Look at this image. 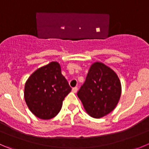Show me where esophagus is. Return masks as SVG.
Wrapping results in <instances>:
<instances>
[{"mask_svg": "<svg viewBox=\"0 0 149 149\" xmlns=\"http://www.w3.org/2000/svg\"><path fill=\"white\" fill-rule=\"evenodd\" d=\"M77 90H78L77 87H73V89H72V91H73V93H76V92H77Z\"/></svg>", "mask_w": 149, "mask_h": 149, "instance_id": "1", "label": "esophagus"}]
</instances>
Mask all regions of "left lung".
Here are the masks:
<instances>
[{
	"label": "left lung",
	"instance_id": "1",
	"mask_svg": "<svg viewBox=\"0 0 149 149\" xmlns=\"http://www.w3.org/2000/svg\"><path fill=\"white\" fill-rule=\"evenodd\" d=\"M77 95L89 115L101 118L110 113L120 100V79L109 67L99 62H94Z\"/></svg>",
	"mask_w": 149,
	"mask_h": 149
}]
</instances>
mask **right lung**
Segmentation results:
<instances>
[{"instance_id": "add662e5", "label": "right lung", "mask_w": 149, "mask_h": 149, "mask_svg": "<svg viewBox=\"0 0 149 149\" xmlns=\"http://www.w3.org/2000/svg\"><path fill=\"white\" fill-rule=\"evenodd\" d=\"M71 91L57 62H51L36 70L27 79L24 98L28 107L36 117L53 118L61 110L65 96Z\"/></svg>"}]
</instances>
